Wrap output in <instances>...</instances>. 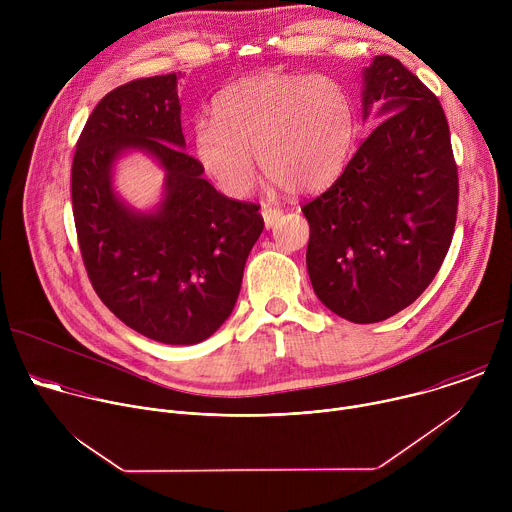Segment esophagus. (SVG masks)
I'll return each mask as SVG.
<instances>
[{
  "instance_id": "1",
  "label": "esophagus",
  "mask_w": 512,
  "mask_h": 512,
  "mask_svg": "<svg viewBox=\"0 0 512 512\" xmlns=\"http://www.w3.org/2000/svg\"><path fill=\"white\" fill-rule=\"evenodd\" d=\"M281 208H277V206H269V204H263L261 206V216H263V221H265V227L267 229H271L273 225H277V221L281 218Z\"/></svg>"
}]
</instances>
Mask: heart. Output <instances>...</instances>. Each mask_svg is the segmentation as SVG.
Segmentation results:
<instances>
[{"instance_id":"1","label":"heart","mask_w":512,"mask_h":512,"mask_svg":"<svg viewBox=\"0 0 512 512\" xmlns=\"http://www.w3.org/2000/svg\"><path fill=\"white\" fill-rule=\"evenodd\" d=\"M210 115L192 127V154L231 196L253 190V154L281 190L316 192L340 174L354 135L352 99L324 75L259 72L218 93Z\"/></svg>"}]
</instances>
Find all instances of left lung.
Returning <instances> with one entry per match:
<instances>
[{
  "mask_svg": "<svg viewBox=\"0 0 512 512\" xmlns=\"http://www.w3.org/2000/svg\"><path fill=\"white\" fill-rule=\"evenodd\" d=\"M379 107L340 178L304 204L318 300L354 324L413 304L440 271L458 212V168L437 97L393 56L362 70V119Z\"/></svg>",
  "mask_w": 512,
  "mask_h": 512,
  "instance_id": "8db88e82",
  "label": "left lung"
}]
</instances>
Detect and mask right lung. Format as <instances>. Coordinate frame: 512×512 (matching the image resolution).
Returning <instances> with one entry per match:
<instances>
[{
	"label": "right lung",
	"instance_id": "add662e5",
	"mask_svg": "<svg viewBox=\"0 0 512 512\" xmlns=\"http://www.w3.org/2000/svg\"><path fill=\"white\" fill-rule=\"evenodd\" d=\"M178 75L137 79L93 109L72 160V212L89 279L129 328L164 344H196L231 316L247 257L263 231L259 206L202 178L188 156ZM150 155L165 170L152 211L112 188L117 159Z\"/></svg>",
	"mask_w": 512,
	"mask_h": 512
}]
</instances>
